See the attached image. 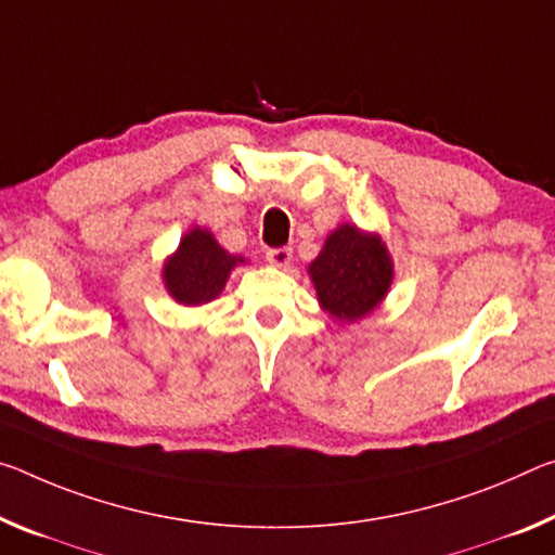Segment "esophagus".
Listing matches in <instances>:
<instances>
[{
  "mask_svg": "<svg viewBox=\"0 0 555 555\" xmlns=\"http://www.w3.org/2000/svg\"><path fill=\"white\" fill-rule=\"evenodd\" d=\"M267 259H269V263H274V267H279V269L288 267V261H292V246H279V249H269Z\"/></svg>",
  "mask_w": 555,
  "mask_h": 555,
  "instance_id": "1",
  "label": "esophagus"
}]
</instances>
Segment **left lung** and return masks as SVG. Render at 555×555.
Masks as SVG:
<instances>
[{"instance_id":"1","label":"left lung","mask_w":555,"mask_h":555,"mask_svg":"<svg viewBox=\"0 0 555 555\" xmlns=\"http://www.w3.org/2000/svg\"><path fill=\"white\" fill-rule=\"evenodd\" d=\"M309 276L323 311L343 323L375 311L392 284V259L380 236L340 224L311 261Z\"/></svg>"}]
</instances>
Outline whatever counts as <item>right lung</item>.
Here are the masks:
<instances>
[{
    "mask_svg": "<svg viewBox=\"0 0 555 555\" xmlns=\"http://www.w3.org/2000/svg\"><path fill=\"white\" fill-rule=\"evenodd\" d=\"M240 263L244 257L224 251L212 232L195 227L182 236L178 251L165 259L163 281L178 304L202 306L222 294L232 269Z\"/></svg>",
    "mask_w": 555,
    "mask_h": 555,
    "instance_id": "1",
    "label": "right lung"
}]
</instances>
